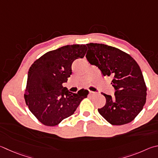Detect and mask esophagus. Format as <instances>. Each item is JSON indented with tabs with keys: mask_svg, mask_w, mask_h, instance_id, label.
<instances>
[{
	"mask_svg": "<svg viewBox=\"0 0 158 158\" xmlns=\"http://www.w3.org/2000/svg\"><path fill=\"white\" fill-rule=\"evenodd\" d=\"M89 93H90V94H97V92H94V91H91V90H89Z\"/></svg>",
	"mask_w": 158,
	"mask_h": 158,
	"instance_id": "1",
	"label": "esophagus"
}]
</instances>
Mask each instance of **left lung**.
Segmentation results:
<instances>
[{"label": "left lung", "instance_id": "8db88e82", "mask_svg": "<svg viewBox=\"0 0 158 158\" xmlns=\"http://www.w3.org/2000/svg\"><path fill=\"white\" fill-rule=\"evenodd\" d=\"M86 59L104 77L113 78L114 96L102 93L106 102L99 114L112 125L128 124L142 111L147 99V86L141 69L133 58L118 48L100 44H86Z\"/></svg>", "mask_w": 158, "mask_h": 158}]
</instances>
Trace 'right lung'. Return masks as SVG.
<instances>
[{
	"mask_svg": "<svg viewBox=\"0 0 158 158\" xmlns=\"http://www.w3.org/2000/svg\"><path fill=\"white\" fill-rule=\"evenodd\" d=\"M85 45H65L44 54L34 62L27 74L25 103L44 125L54 127L71 116L89 92L71 93L62 84L72 74V64L84 57Z\"/></svg>",
	"mask_w": 158,
	"mask_h": 158,
	"instance_id": "obj_1",
	"label": "right lung"
}]
</instances>
